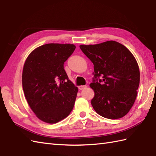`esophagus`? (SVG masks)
<instances>
[{
    "instance_id": "1",
    "label": "esophagus",
    "mask_w": 156,
    "mask_h": 156,
    "mask_svg": "<svg viewBox=\"0 0 156 156\" xmlns=\"http://www.w3.org/2000/svg\"><path fill=\"white\" fill-rule=\"evenodd\" d=\"M86 87H87V86H83V85H82V86H79V87H78V88L80 89V90H82V89L85 88Z\"/></svg>"
}]
</instances>
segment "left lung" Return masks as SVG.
<instances>
[{"label":"left lung","instance_id":"1","mask_svg":"<svg viewBox=\"0 0 156 156\" xmlns=\"http://www.w3.org/2000/svg\"><path fill=\"white\" fill-rule=\"evenodd\" d=\"M80 48L94 64L90 87L94 92L91 101L94 111L107 119L124 117L133 107L140 85V69L133 55L115 41ZM100 76L103 79L98 80Z\"/></svg>","mask_w":156,"mask_h":156}]
</instances>
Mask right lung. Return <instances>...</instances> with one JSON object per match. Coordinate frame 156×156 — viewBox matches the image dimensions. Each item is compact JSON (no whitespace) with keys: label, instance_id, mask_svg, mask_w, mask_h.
<instances>
[{"label":"right lung","instance_id":"right-lung-1","mask_svg":"<svg viewBox=\"0 0 156 156\" xmlns=\"http://www.w3.org/2000/svg\"><path fill=\"white\" fill-rule=\"evenodd\" d=\"M75 49L74 44H45L25 60L22 74L25 97L36 117L47 123L62 121L74 107L78 90L68 79L64 64Z\"/></svg>","mask_w":156,"mask_h":156}]
</instances>
